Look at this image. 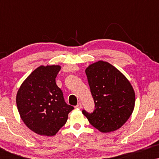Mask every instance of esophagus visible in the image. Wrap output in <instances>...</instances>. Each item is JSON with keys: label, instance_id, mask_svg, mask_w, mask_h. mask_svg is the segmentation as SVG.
Here are the masks:
<instances>
[{"label": "esophagus", "instance_id": "1", "mask_svg": "<svg viewBox=\"0 0 159 159\" xmlns=\"http://www.w3.org/2000/svg\"><path fill=\"white\" fill-rule=\"evenodd\" d=\"M76 108H80H80H82V103H78L77 105V106H76Z\"/></svg>", "mask_w": 159, "mask_h": 159}]
</instances>
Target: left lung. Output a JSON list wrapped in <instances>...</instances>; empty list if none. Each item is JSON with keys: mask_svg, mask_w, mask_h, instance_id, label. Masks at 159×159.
Wrapping results in <instances>:
<instances>
[{"mask_svg": "<svg viewBox=\"0 0 159 159\" xmlns=\"http://www.w3.org/2000/svg\"><path fill=\"white\" fill-rule=\"evenodd\" d=\"M85 73L95 108L92 114L82 111L89 122L100 132L119 129L133 112L135 93L131 83L119 69L107 61L89 65Z\"/></svg>", "mask_w": 159, "mask_h": 159, "instance_id": "8db88e82", "label": "left lung"}]
</instances>
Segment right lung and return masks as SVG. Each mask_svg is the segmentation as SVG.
Masks as SVG:
<instances>
[{
	"instance_id": "add662e5",
	"label": "right lung",
	"mask_w": 159,
	"mask_h": 159,
	"mask_svg": "<svg viewBox=\"0 0 159 159\" xmlns=\"http://www.w3.org/2000/svg\"><path fill=\"white\" fill-rule=\"evenodd\" d=\"M60 65H41L19 87L16 105L21 120L40 135L53 136L66 124L74 109L65 103L63 93L56 85Z\"/></svg>"
}]
</instances>
